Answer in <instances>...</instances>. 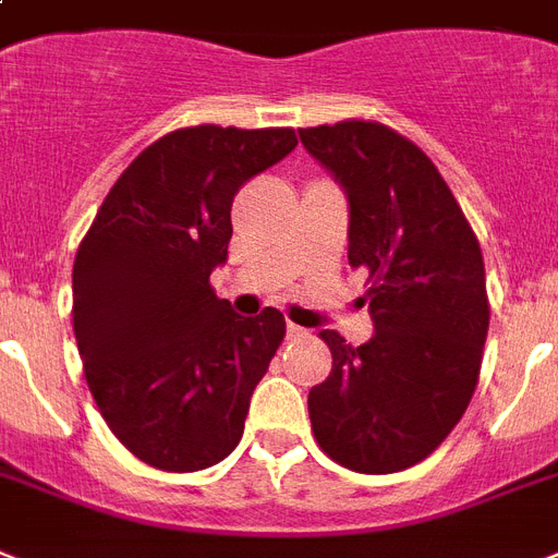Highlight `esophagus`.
Masks as SVG:
<instances>
[{
	"mask_svg": "<svg viewBox=\"0 0 558 558\" xmlns=\"http://www.w3.org/2000/svg\"><path fill=\"white\" fill-rule=\"evenodd\" d=\"M287 338H306V329H303V326H298V324H287Z\"/></svg>",
	"mask_w": 558,
	"mask_h": 558,
	"instance_id": "34e87169",
	"label": "esophagus"
}]
</instances>
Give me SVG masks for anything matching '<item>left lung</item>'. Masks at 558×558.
<instances>
[{"label":"left lung","mask_w":558,"mask_h":558,"mask_svg":"<svg viewBox=\"0 0 558 558\" xmlns=\"http://www.w3.org/2000/svg\"><path fill=\"white\" fill-rule=\"evenodd\" d=\"M350 206V264L373 287V338L324 329L332 373L312 387L320 450L355 473H398L436 450L473 398L490 326L484 260L450 185L410 140L364 120L301 129Z\"/></svg>","instance_id":"1"}]
</instances>
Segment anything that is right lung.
Returning <instances> with one entry per match:
<instances>
[{
    "label": "right lung",
    "instance_id": "add662e5",
    "mask_svg": "<svg viewBox=\"0 0 558 558\" xmlns=\"http://www.w3.org/2000/svg\"><path fill=\"white\" fill-rule=\"evenodd\" d=\"M298 146L292 129L197 125L122 171L74 260V335L102 418L140 461L194 473L238 447L278 352V310L240 318L208 275L238 189Z\"/></svg>",
    "mask_w": 558,
    "mask_h": 558
}]
</instances>
